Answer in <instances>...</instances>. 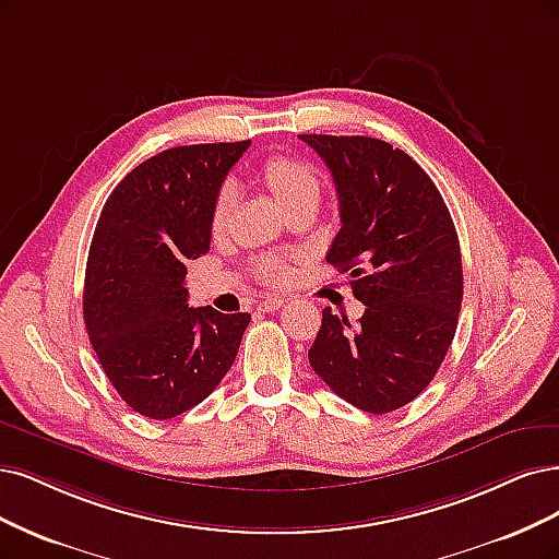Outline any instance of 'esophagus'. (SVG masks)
<instances>
[{"label": "esophagus", "instance_id": "34e87169", "mask_svg": "<svg viewBox=\"0 0 559 559\" xmlns=\"http://www.w3.org/2000/svg\"><path fill=\"white\" fill-rule=\"evenodd\" d=\"M282 305H284V298H267V300L259 302V310L261 312H275V310H280Z\"/></svg>", "mask_w": 559, "mask_h": 559}]
</instances>
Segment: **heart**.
I'll use <instances>...</instances> for the list:
<instances>
[{"label": "heart", "instance_id": "heart-1", "mask_svg": "<svg viewBox=\"0 0 559 559\" xmlns=\"http://www.w3.org/2000/svg\"><path fill=\"white\" fill-rule=\"evenodd\" d=\"M261 178L273 191V197L280 201L282 207L294 205L302 199H319V176L310 162L292 157V155H273L267 157L261 166ZM230 205H234V191L230 187H222L215 197L213 210H210V228L219 234L226 226ZM257 273L265 284L282 286L292 280L294 271L292 265L277 261V259H265L257 263Z\"/></svg>", "mask_w": 559, "mask_h": 559}]
</instances>
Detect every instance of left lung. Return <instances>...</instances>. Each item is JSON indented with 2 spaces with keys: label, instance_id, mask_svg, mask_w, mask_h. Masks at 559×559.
<instances>
[{
  "label": "left lung",
  "instance_id": "left-lung-1",
  "mask_svg": "<svg viewBox=\"0 0 559 559\" xmlns=\"http://www.w3.org/2000/svg\"><path fill=\"white\" fill-rule=\"evenodd\" d=\"M329 166L342 228L325 254L365 305L358 325L323 310L312 370L368 414L426 391L463 305V259L449 207L407 152L370 136L300 133Z\"/></svg>",
  "mask_w": 559,
  "mask_h": 559
}]
</instances>
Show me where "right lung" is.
<instances>
[{
	"label": "right lung",
	"instance_id": "add662e5",
	"mask_svg": "<svg viewBox=\"0 0 559 559\" xmlns=\"http://www.w3.org/2000/svg\"><path fill=\"white\" fill-rule=\"evenodd\" d=\"M249 141L180 145L112 189L90 245L83 317L112 389L166 420L197 407L234 365L247 312L189 307L187 263L207 254L210 210Z\"/></svg>",
	"mask_w": 559,
	"mask_h": 559
}]
</instances>
